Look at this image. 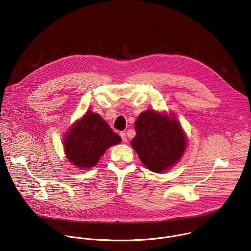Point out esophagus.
I'll list each match as a JSON object with an SVG mask.
<instances>
[{"instance_id":"esophagus-1","label":"esophagus","mask_w":251,"mask_h":251,"mask_svg":"<svg viewBox=\"0 0 251 251\" xmlns=\"http://www.w3.org/2000/svg\"><path fill=\"white\" fill-rule=\"evenodd\" d=\"M120 135H121V137H122V140H123V142H126L127 141V138H126V134L125 133V132H121L120 133Z\"/></svg>"}]
</instances>
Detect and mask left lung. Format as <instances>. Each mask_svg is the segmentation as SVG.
<instances>
[{"label":"left lung","mask_w":251,"mask_h":251,"mask_svg":"<svg viewBox=\"0 0 251 251\" xmlns=\"http://www.w3.org/2000/svg\"><path fill=\"white\" fill-rule=\"evenodd\" d=\"M134 126L136 136L130 143L149 170L162 173L179 162L187 140L175 114L148 109L138 116Z\"/></svg>","instance_id":"left-lung-1"}]
</instances>
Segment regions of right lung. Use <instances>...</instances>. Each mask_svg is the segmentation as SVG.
Returning a JSON list of instances; mask_svg holds the SVG:
<instances>
[{"label":"right lung","instance_id":"obj_1","mask_svg":"<svg viewBox=\"0 0 251 251\" xmlns=\"http://www.w3.org/2000/svg\"><path fill=\"white\" fill-rule=\"evenodd\" d=\"M120 142L121 137L100 115L88 110L68 129L63 145L72 165L87 170L97 165L108 148Z\"/></svg>","mask_w":251,"mask_h":251}]
</instances>
